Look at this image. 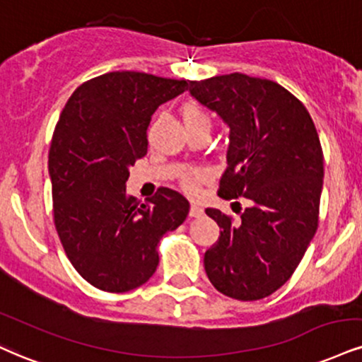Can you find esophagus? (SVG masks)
<instances>
[{
    "instance_id": "34e87169",
    "label": "esophagus",
    "mask_w": 362,
    "mask_h": 362,
    "mask_svg": "<svg viewBox=\"0 0 362 362\" xmlns=\"http://www.w3.org/2000/svg\"><path fill=\"white\" fill-rule=\"evenodd\" d=\"M189 214H190V217H200L204 214V209H202V206H199L197 202H192Z\"/></svg>"
}]
</instances>
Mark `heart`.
I'll use <instances>...</instances> for the list:
<instances>
[{"label":"heart","mask_w":362,"mask_h":362,"mask_svg":"<svg viewBox=\"0 0 362 362\" xmlns=\"http://www.w3.org/2000/svg\"><path fill=\"white\" fill-rule=\"evenodd\" d=\"M180 112H182V117H184L185 124H195V123L211 124V116H209L206 107L200 106L199 103H194V101L185 103L184 106H182ZM204 177H206V173L200 172V170H195V172L187 173V175L182 178V185H184L187 192L195 194L199 189V182H202Z\"/></svg>","instance_id":"b5f03b06"}]
</instances>
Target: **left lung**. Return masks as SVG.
I'll use <instances>...</instances> for the list:
<instances>
[{"instance_id":"obj_1","label":"left lung","mask_w":362,"mask_h":362,"mask_svg":"<svg viewBox=\"0 0 362 362\" xmlns=\"http://www.w3.org/2000/svg\"><path fill=\"white\" fill-rule=\"evenodd\" d=\"M189 90L229 126L219 195L250 202L238 223L206 209L221 236L204 268L221 293L264 298L290 280L319 226L324 153L315 124L293 94L268 79L234 72L189 81Z\"/></svg>"}]
</instances>
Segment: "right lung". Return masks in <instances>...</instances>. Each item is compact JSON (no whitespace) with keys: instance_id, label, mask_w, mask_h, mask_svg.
Returning a JSON list of instances; mask_svg holds the SVG:
<instances>
[{"instance_id":"add662e5","label":"right lung","mask_w":362,"mask_h":362,"mask_svg":"<svg viewBox=\"0 0 362 362\" xmlns=\"http://www.w3.org/2000/svg\"><path fill=\"white\" fill-rule=\"evenodd\" d=\"M187 81L107 72L69 98L49 151L54 223L65 255L95 288L123 293L150 280L160 239L189 214V200L162 187L141 204L126 194L129 167L146 155V129L160 104Z\"/></svg>"}]
</instances>
